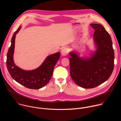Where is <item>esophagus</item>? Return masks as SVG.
Listing matches in <instances>:
<instances>
[{"label": "esophagus", "mask_w": 121, "mask_h": 121, "mask_svg": "<svg viewBox=\"0 0 121 121\" xmlns=\"http://www.w3.org/2000/svg\"><path fill=\"white\" fill-rule=\"evenodd\" d=\"M68 50L66 48H64L61 50V55L63 56H65L67 55Z\"/></svg>", "instance_id": "obj_1"}]
</instances>
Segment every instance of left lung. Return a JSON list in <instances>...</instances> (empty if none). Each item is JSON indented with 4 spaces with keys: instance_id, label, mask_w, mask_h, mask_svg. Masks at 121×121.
Wrapping results in <instances>:
<instances>
[{
    "instance_id": "obj_1",
    "label": "left lung",
    "mask_w": 121,
    "mask_h": 121,
    "mask_svg": "<svg viewBox=\"0 0 121 121\" xmlns=\"http://www.w3.org/2000/svg\"><path fill=\"white\" fill-rule=\"evenodd\" d=\"M95 30L96 50L90 57H79L76 52L69 53L70 74L74 81L85 89L97 87L107 80L113 70L114 54L109 33L102 25L91 24Z\"/></svg>"
}]
</instances>
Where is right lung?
I'll return each mask as SVG.
<instances>
[{
  "instance_id": "obj_1",
  "label": "right lung",
  "mask_w": 121,
  "mask_h": 121,
  "mask_svg": "<svg viewBox=\"0 0 121 121\" xmlns=\"http://www.w3.org/2000/svg\"><path fill=\"white\" fill-rule=\"evenodd\" d=\"M21 27L14 32L11 39L7 56V67L12 78L24 87L37 90L43 87L50 80L53 75L54 67L60 58V53H56L48 56L42 64L37 68L32 70H25L16 65L13 60L16 35Z\"/></svg>"
}]
</instances>
